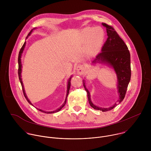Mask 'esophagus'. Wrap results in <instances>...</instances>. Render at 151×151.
I'll use <instances>...</instances> for the list:
<instances>
[{
  "label": "esophagus",
  "mask_w": 151,
  "mask_h": 151,
  "mask_svg": "<svg viewBox=\"0 0 151 151\" xmlns=\"http://www.w3.org/2000/svg\"><path fill=\"white\" fill-rule=\"evenodd\" d=\"M76 71L78 74L81 75L85 72V69L83 65H79L76 68Z\"/></svg>",
  "instance_id": "obj_1"
}]
</instances>
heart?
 I'll use <instances>...</instances> for the list:
<instances>
[{
	"instance_id": "b5f03b06",
	"label": "heart",
	"mask_w": 151,
	"mask_h": 151,
	"mask_svg": "<svg viewBox=\"0 0 151 151\" xmlns=\"http://www.w3.org/2000/svg\"><path fill=\"white\" fill-rule=\"evenodd\" d=\"M97 29H99V27H97V28L95 29V30H96V37L97 39L95 40V44L97 45H100L103 41L104 37V31L102 29L100 28L102 30V33H101V30ZM92 32H93L92 29H87L84 31V34L85 35V36L87 37H90L91 36Z\"/></svg>"
}]
</instances>
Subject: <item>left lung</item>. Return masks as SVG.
<instances>
[{"label": "left lung", "mask_w": 151, "mask_h": 151, "mask_svg": "<svg viewBox=\"0 0 151 151\" xmlns=\"http://www.w3.org/2000/svg\"><path fill=\"white\" fill-rule=\"evenodd\" d=\"M101 24L106 28L108 37L101 48V51L99 53L92 63L107 64L114 69L118 78L117 88L119 94L118 103H120L125 97L131 78L130 54L125 42L114 27L103 23ZM82 82L85 90L87 93L89 103L93 108L102 112H106L113 109L117 105L115 103L109 108H103L93 104L90 99V93L85 85V80H83Z\"/></svg>", "instance_id": "1"}]
</instances>
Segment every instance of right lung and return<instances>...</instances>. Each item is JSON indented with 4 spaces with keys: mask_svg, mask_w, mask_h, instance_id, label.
<instances>
[{
    "mask_svg": "<svg viewBox=\"0 0 151 151\" xmlns=\"http://www.w3.org/2000/svg\"><path fill=\"white\" fill-rule=\"evenodd\" d=\"M32 31H33V29L32 30H31V31L29 33V34H28V35H27V37L29 36H30V34L32 33ZM26 37V38H27ZM25 45H26V42H24V44H23V45L22 46V47H21V48L20 49V51H19V54H18V77H19V81H20V83H21V87H22V89H23V94H24V97H25V98L26 99V100H27V101L30 104H32H32L31 103V102L30 101V100L28 99V98H27V96H26V93H25V91H24V86H23V82H22V80H21V54H22V53H23V50H24V47H25ZM72 77H70V79H69V81H68V91H67V95H66V100H65V101H64V104L60 107L59 109H57L56 111H53V112H45V111H42V110H40V109H38L39 111H41L42 112H44V113H45V114H53V113H55V112H58V111H60L63 107L64 106V105L66 104V100H67V97H68V94H69V90H70V80H71V78H72ZM37 109V108H36Z\"/></svg>",
    "mask_w": 151,
    "mask_h": 151,
    "instance_id": "1",
    "label": "right lung"
}]
</instances>
